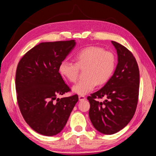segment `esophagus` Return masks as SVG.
Wrapping results in <instances>:
<instances>
[{
  "instance_id": "1",
  "label": "esophagus",
  "mask_w": 156,
  "mask_h": 156,
  "mask_svg": "<svg viewBox=\"0 0 156 156\" xmlns=\"http://www.w3.org/2000/svg\"><path fill=\"white\" fill-rule=\"evenodd\" d=\"M78 98H79V101H82L85 100L86 99V97H85V96H78Z\"/></svg>"
}]
</instances>
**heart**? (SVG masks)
Instances as JSON below:
<instances>
[{"label":"heart","instance_id":"heart-1","mask_svg":"<svg viewBox=\"0 0 156 156\" xmlns=\"http://www.w3.org/2000/svg\"><path fill=\"white\" fill-rule=\"evenodd\" d=\"M76 63L62 60L59 66L62 76L71 83L77 80L80 68H85L87 76L74 85L72 91L79 95H86L97 85L105 83L111 78L116 67L115 54L98 46H89L78 51L75 55Z\"/></svg>","mask_w":156,"mask_h":156}]
</instances>
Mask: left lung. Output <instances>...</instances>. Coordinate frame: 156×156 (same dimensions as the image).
Wrapping results in <instances>:
<instances>
[{
  "instance_id": "1",
  "label": "left lung",
  "mask_w": 156,
  "mask_h": 156,
  "mask_svg": "<svg viewBox=\"0 0 156 156\" xmlns=\"http://www.w3.org/2000/svg\"><path fill=\"white\" fill-rule=\"evenodd\" d=\"M118 63L114 74L98 91L87 99L90 103L89 117L96 130L112 135L123 129L132 119L137 108L140 87V71L131 52L116 41ZM106 99L103 102L96 98Z\"/></svg>"
}]
</instances>
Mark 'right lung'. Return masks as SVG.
I'll list each match as a JSON object with an SVG mask.
<instances>
[{
	"instance_id": "right-lung-1",
	"label": "right lung",
	"mask_w": 156,
	"mask_h": 156,
	"mask_svg": "<svg viewBox=\"0 0 156 156\" xmlns=\"http://www.w3.org/2000/svg\"><path fill=\"white\" fill-rule=\"evenodd\" d=\"M75 46V40L40 43L27 52L17 66L19 109L26 122L41 135L60 133L78 101L77 94L57 98L71 90L59 73V66Z\"/></svg>"
}]
</instances>
